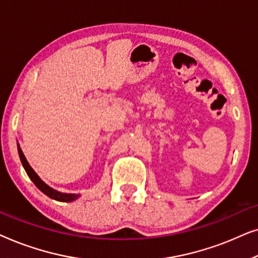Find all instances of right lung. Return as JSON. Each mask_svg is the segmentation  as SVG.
<instances>
[{"label": "right lung", "mask_w": 258, "mask_h": 258, "mask_svg": "<svg viewBox=\"0 0 258 258\" xmlns=\"http://www.w3.org/2000/svg\"><path fill=\"white\" fill-rule=\"evenodd\" d=\"M17 150H19L20 160H21V162H22V165H23L24 170H26V172H27V175L29 176V178L34 182V184L36 185L42 192L45 194V195L49 196L52 200L59 201V202H72V201H75L76 199H79L80 194L59 192V191H57V190L52 189L49 185L45 184V183L42 181L40 177H38V175L36 174V172L33 170V168L30 167L29 163H28V161L26 160V157H24V155L22 153V150H21L19 144H17Z\"/></svg>", "instance_id": "obj_1"}]
</instances>
